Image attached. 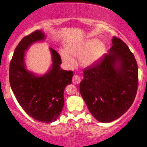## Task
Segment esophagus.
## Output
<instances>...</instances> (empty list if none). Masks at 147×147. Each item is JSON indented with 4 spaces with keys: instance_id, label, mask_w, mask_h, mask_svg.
Wrapping results in <instances>:
<instances>
[{
    "instance_id": "obj_1",
    "label": "esophagus",
    "mask_w": 147,
    "mask_h": 147,
    "mask_svg": "<svg viewBox=\"0 0 147 147\" xmlns=\"http://www.w3.org/2000/svg\"><path fill=\"white\" fill-rule=\"evenodd\" d=\"M81 82V77L79 75H74L72 77V83L74 84H79Z\"/></svg>"
}]
</instances>
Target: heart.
<instances>
[{"instance_id": "b5f03b06", "label": "heart", "mask_w": 147, "mask_h": 147, "mask_svg": "<svg viewBox=\"0 0 147 147\" xmlns=\"http://www.w3.org/2000/svg\"><path fill=\"white\" fill-rule=\"evenodd\" d=\"M60 51L62 60L68 66L72 67L75 63L73 57H80V63L84 67L93 65L98 61L104 51V45L96 38H89L77 44L71 45Z\"/></svg>"}]
</instances>
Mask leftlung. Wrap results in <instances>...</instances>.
Returning <instances> with one entry per match:
<instances>
[{"instance_id":"1","label":"left lung","mask_w":147,"mask_h":147,"mask_svg":"<svg viewBox=\"0 0 147 147\" xmlns=\"http://www.w3.org/2000/svg\"><path fill=\"white\" fill-rule=\"evenodd\" d=\"M80 93L92 115L100 122L118 119L129 110L138 90V68L134 55L119 38L98 62L85 69Z\"/></svg>"}]
</instances>
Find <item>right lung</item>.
<instances>
[{"label": "right lung", "instance_id": "right-lung-1", "mask_svg": "<svg viewBox=\"0 0 147 147\" xmlns=\"http://www.w3.org/2000/svg\"><path fill=\"white\" fill-rule=\"evenodd\" d=\"M43 30L25 36L15 49L9 66V82L18 102L30 117L44 123L56 121L63 108V92L72 84L73 72L61 68L58 52L50 48L52 64L46 73L38 75L27 68L25 55L34 43L44 41Z\"/></svg>", "mask_w": 147, "mask_h": 147}]
</instances>
